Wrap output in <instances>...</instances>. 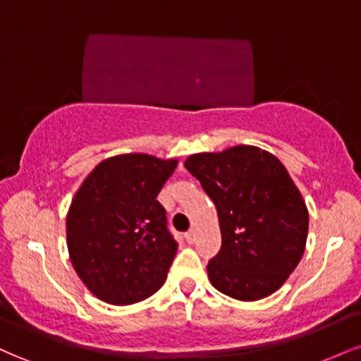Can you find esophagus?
Returning <instances> with one entry per match:
<instances>
[{"mask_svg": "<svg viewBox=\"0 0 361 361\" xmlns=\"http://www.w3.org/2000/svg\"><path fill=\"white\" fill-rule=\"evenodd\" d=\"M185 239H186V243L193 244V243H195V239H197V231H195V229H190L188 233L185 234Z\"/></svg>", "mask_w": 361, "mask_h": 361, "instance_id": "obj_1", "label": "esophagus"}]
</instances>
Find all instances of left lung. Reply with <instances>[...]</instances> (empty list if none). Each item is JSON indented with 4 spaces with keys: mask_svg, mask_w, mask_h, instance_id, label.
<instances>
[{
    "mask_svg": "<svg viewBox=\"0 0 361 361\" xmlns=\"http://www.w3.org/2000/svg\"><path fill=\"white\" fill-rule=\"evenodd\" d=\"M185 168L219 215L222 246L207 264L210 283L244 302L271 295L299 264L309 233L307 205L287 169L243 144L188 156Z\"/></svg>",
    "mask_w": 361,
    "mask_h": 361,
    "instance_id": "1",
    "label": "left lung"
}]
</instances>
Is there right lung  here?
I'll use <instances>...</instances> for the list:
<instances>
[{
	"label": "right lung",
	"mask_w": 361,
	"mask_h": 361,
	"mask_svg": "<svg viewBox=\"0 0 361 361\" xmlns=\"http://www.w3.org/2000/svg\"><path fill=\"white\" fill-rule=\"evenodd\" d=\"M176 164L142 152L106 157L74 195L66 217L69 259L106 304H135L166 281L178 244L156 197Z\"/></svg>",
	"instance_id": "1"
}]
</instances>
